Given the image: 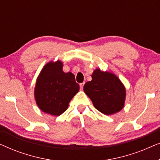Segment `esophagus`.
I'll list each match as a JSON object with an SVG mask.
<instances>
[{"instance_id":"1","label":"esophagus","mask_w":160,"mask_h":160,"mask_svg":"<svg viewBox=\"0 0 160 160\" xmlns=\"http://www.w3.org/2000/svg\"><path fill=\"white\" fill-rule=\"evenodd\" d=\"M79 85H80V89H83V87H84V82L81 83V84H80Z\"/></svg>"}]
</instances>
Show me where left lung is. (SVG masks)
<instances>
[{
    "label": "left lung",
    "instance_id": "8db88e82",
    "mask_svg": "<svg viewBox=\"0 0 160 160\" xmlns=\"http://www.w3.org/2000/svg\"><path fill=\"white\" fill-rule=\"evenodd\" d=\"M84 91L95 108L105 115L119 112L124 106L126 89L112 72L95 69L92 80L84 84Z\"/></svg>",
    "mask_w": 160,
    "mask_h": 160
}]
</instances>
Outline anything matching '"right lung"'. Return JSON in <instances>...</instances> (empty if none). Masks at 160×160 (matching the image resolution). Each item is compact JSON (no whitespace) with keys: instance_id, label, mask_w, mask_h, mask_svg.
I'll return each mask as SVG.
<instances>
[{"instance_id":"obj_1","label":"right lung","mask_w":160,"mask_h":160,"mask_svg":"<svg viewBox=\"0 0 160 160\" xmlns=\"http://www.w3.org/2000/svg\"><path fill=\"white\" fill-rule=\"evenodd\" d=\"M60 60L50 61L37 78L34 96L37 106L43 112L60 116L67 110L69 102L79 90L75 76L62 71Z\"/></svg>"}]
</instances>
